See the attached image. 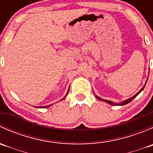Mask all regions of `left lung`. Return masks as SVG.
Here are the masks:
<instances>
[{"label": "left lung", "instance_id": "left-lung-1", "mask_svg": "<svg viewBox=\"0 0 153 153\" xmlns=\"http://www.w3.org/2000/svg\"><path fill=\"white\" fill-rule=\"evenodd\" d=\"M147 80H148V78H147ZM147 80H146V83H145L144 86H143V87L141 88V89H140L139 91H138V92H137V93L135 94V95H133V96H132V97H131V98H128V99L125 100V101H122V102H121V103H115V102H113V101H108V100L103 99V98H100V97H98V95H95V97H96V98H97V99H98V100H99V101H105L106 103H108V104H111V105H119V106H123V105H125V104H129V102H131V101H132V100H133L134 98H135V97H136L137 95H138V94H139L140 92H141V91L143 90V88H144L145 85H146V81H147Z\"/></svg>", "mask_w": 153, "mask_h": 153}]
</instances>
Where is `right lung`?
<instances>
[{"label": "right lung", "mask_w": 153, "mask_h": 153, "mask_svg": "<svg viewBox=\"0 0 153 153\" xmlns=\"http://www.w3.org/2000/svg\"><path fill=\"white\" fill-rule=\"evenodd\" d=\"M69 89H68V91H67V95H66L65 97H64V98H63L61 100V101H62V100H64V98H66V96H67V95H68V92H69ZM52 104H50V105H47V106H39V108H47V107H49V106H52Z\"/></svg>", "instance_id": "add662e5"}]
</instances>
